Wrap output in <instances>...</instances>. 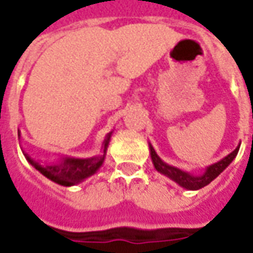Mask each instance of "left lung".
<instances>
[{"label":"left lung","instance_id":"left-lung-1","mask_svg":"<svg viewBox=\"0 0 253 253\" xmlns=\"http://www.w3.org/2000/svg\"><path fill=\"white\" fill-rule=\"evenodd\" d=\"M149 149H150V157H152V163H153L156 170H159L161 175L169 177L170 180H173L175 183H177L179 186L186 188V190H199V188H203L207 184H210L218 175H221L223 172V169L228 168V165L236 159V156L239 153L240 145L237 148L234 149L233 152L230 154H228L226 157H223L222 160H219L215 164L209 165L206 168V170L201 173V175H192V173H188L186 170H181L176 167H172V165L167 164L163 160L160 159L159 154L156 153V150L153 149V146L149 143Z\"/></svg>","mask_w":253,"mask_h":253}]
</instances>
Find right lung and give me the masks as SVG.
<instances>
[{
	"mask_svg": "<svg viewBox=\"0 0 253 253\" xmlns=\"http://www.w3.org/2000/svg\"><path fill=\"white\" fill-rule=\"evenodd\" d=\"M111 135H112V131L108 132L105 139L103 141V154L93 156V157H88V159L62 157L58 163L41 164V163H38L34 159H31L30 156L25 153V152H23V153H24L27 161L36 170H39L42 175L46 176L47 179H50L54 183L65 187L76 186V184L81 183L85 179H88L89 176L94 175L100 169V167L104 163L107 148H108L111 141Z\"/></svg>",
	"mask_w": 253,
	"mask_h": 253,
	"instance_id": "1",
	"label": "right lung"
}]
</instances>
